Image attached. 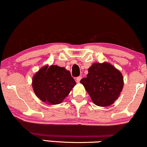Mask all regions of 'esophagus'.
Wrapping results in <instances>:
<instances>
[{
	"label": "esophagus",
	"instance_id": "1",
	"mask_svg": "<svg viewBox=\"0 0 147 147\" xmlns=\"http://www.w3.org/2000/svg\"><path fill=\"white\" fill-rule=\"evenodd\" d=\"M82 78V76H78V77L76 78V82H77L78 83H79L80 82V80H81Z\"/></svg>",
	"mask_w": 147,
	"mask_h": 147
}]
</instances>
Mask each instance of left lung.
<instances>
[{
	"label": "left lung",
	"instance_id": "obj_1",
	"mask_svg": "<svg viewBox=\"0 0 147 147\" xmlns=\"http://www.w3.org/2000/svg\"><path fill=\"white\" fill-rule=\"evenodd\" d=\"M95 105L107 107L119 97L123 79L119 70L108 63H95L88 69L86 78L80 80Z\"/></svg>",
	"mask_w": 147,
	"mask_h": 147
}]
</instances>
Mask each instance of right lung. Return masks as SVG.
<instances>
[{
	"label": "right lung",
	"instance_id": "obj_1",
	"mask_svg": "<svg viewBox=\"0 0 147 147\" xmlns=\"http://www.w3.org/2000/svg\"><path fill=\"white\" fill-rule=\"evenodd\" d=\"M76 84L69 71L57 65L43 67L32 80L36 96L51 105L61 103Z\"/></svg>",
	"mask_w": 147,
	"mask_h": 147
}]
</instances>
